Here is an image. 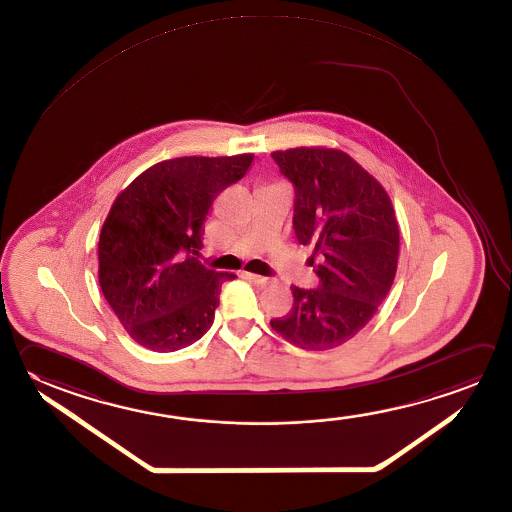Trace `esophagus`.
Wrapping results in <instances>:
<instances>
[{
	"mask_svg": "<svg viewBox=\"0 0 512 512\" xmlns=\"http://www.w3.org/2000/svg\"><path fill=\"white\" fill-rule=\"evenodd\" d=\"M245 276L251 279L252 283L260 285V287H269L270 283H272V279L265 278V276H258V274H251V272H245Z\"/></svg>",
	"mask_w": 512,
	"mask_h": 512,
	"instance_id": "esophagus-1",
	"label": "esophagus"
}]
</instances>
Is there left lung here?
<instances>
[{"label":"left lung","mask_w":512,"mask_h":512,"mask_svg":"<svg viewBox=\"0 0 512 512\" xmlns=\"http://www.w3.org/2000/svg\"><path fill=\"white\" fill-rule=\"evenodd\" d=\"M294 184V231L314 252L317 289L290 287L289 314L270 326L303 350L350 341L388 296L399 261V223L377 178L341 149L303 146L274 151Z\"/></svg>","instance_id":"8db88e82"}]
</instances>
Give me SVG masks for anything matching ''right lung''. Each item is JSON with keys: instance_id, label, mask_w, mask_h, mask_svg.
<instances>
[{"instance_id": "1", "label": "right lung", "mask_w": 512, "mask_h": 512, "mask_svg": "<svg viewBox=\"0 0 512 512\" xmlns=\"http://www.w3.org/2000/svg\"><path fill=\"white\" fill-rule=\"evenodd\" d=\"M252 158L164 160L113 200L99 236V285L135 343L175 352L213 325L222 283L236 276L198 260L205 216Z\"/></svg>"}]
</instances>
